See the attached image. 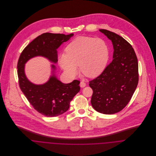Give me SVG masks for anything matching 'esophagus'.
Masks as SVG:
<instances>
[{"label": "esophagus", "mask_w": 156, "mask_h": 156, "mask_svg": "<svg viewBox=\"0 0 156 156\" xmlns=\"http://www.w3.org/2000/svg\"><path fill=\"white\" fill-rule=\"evenodd\" d=\"M80 86L81 88H83V87H85L86 86V83L84 82H83V81H82V82H80Z\"/></svg>", "instance_id": "obj_1"}]
</instances>
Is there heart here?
<instances>
[{"mask_svg": "<svg viewBox=\"0 0 156 156\" xmlns=\"http://www.w3.org/2000/svg\"><path fill=\"white\" fill-rule=\"evenodd\" d=\"M66 53L60 55L59 64L68 75L74 76L80 71L86 76L95 77L100 74L109 57L106 43L99 38L79 37L66 48Z\"/></svg>", "mask_w": 156, "mask_h": 156, "instance_id": "heart-1", "label": "heart"}]
</instances>
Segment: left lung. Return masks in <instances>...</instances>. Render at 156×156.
<instances>
[{
	"label": "left lung",
	"instance_id": "1",
	"mask_svg": "<svg viewBox=\"0 0 156 156\" xmlns=\"http://www.w3.org/2000/svg\"><path fill=\"white\" fill-rule=\"evenodd\" d=\"M112 42L113 60L102 73L89 81L93 90L91 105L103 114L122 111L131 100L138 84L137 58L132 45L119 35L100 29Z\"/></svg>",
	"mask_w": 156,
	"mask_h": 156
}]
</instances>
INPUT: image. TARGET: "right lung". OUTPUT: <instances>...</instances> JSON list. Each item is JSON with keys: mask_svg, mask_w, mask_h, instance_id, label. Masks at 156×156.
Wrapping results in <instances>:
<instances>
[{"mask_svg": "<svg viewBox=\"0 0 156 156\" xmlns=\"http://www.w3.org/2000/svg\"><path fill=\"white\" fill-rule=\"evenodd\" d=\"M73 36V34H43L24 48L18 61L17 74L20 89L33 108L46 116H56L68 111L70 101L80 89V81L74 80L69 83H63L53 74L44 84L35 85L26 77L24 64L37 56H44L56 63L57 49ZM51 67L55 69L54 65Z\"/></svg>", "mask_w": 156, "mask_h": 156, "instance_id": "add662e5", "label": "right lung"}]
</instances>
